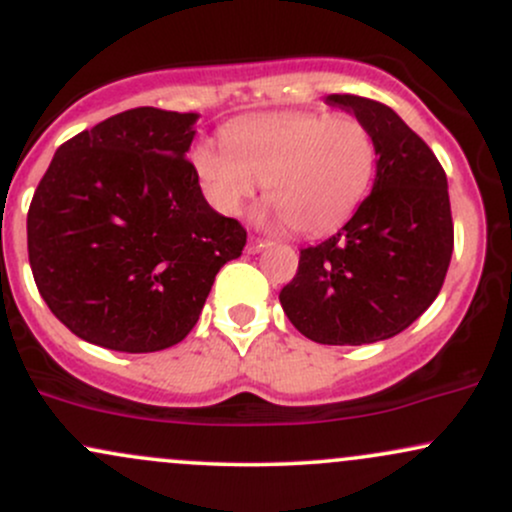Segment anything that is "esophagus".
Instances as JSON below:
<instances>
[{
	"label": "esophagus",
	"instance_id": "obj_1",
	"mask_svg": "<svg viewBox=\"0 0 512 512\" xmlns=\"http://www.w3.org/2000/svg\"><path fill=\"white\" fill-rule=\"evenodd\" d=\"M264 248H267V240H262V238H250L248 240V252H250V255H255V252H260Z\"/></svg>",
	"mask_w": 512,
	"mask_h": 512
}]
</instances>
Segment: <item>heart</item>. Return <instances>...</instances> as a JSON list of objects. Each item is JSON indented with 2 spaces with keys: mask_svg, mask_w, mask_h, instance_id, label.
<instances>
[{
  "mask_svg": "<svg viewBox=\"0 0 512 512\" xmlns=\"http://www.w3.org/2000/svg\"><path fill=\"white\" fill-rule=\"evenodd\" d=\"M223 144H199L192 163L209 202L238 214L264 182L274 216L303 236L339 228L368 195L378 151L354 115L274 113L223 129Z\"/></svg>",
  "mask_w": 512,
  "mask_h": 512,
  "instance_id": "1",
  "label": "heart"
}]
</instances>
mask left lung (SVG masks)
<instances>
[{
  "label": "left lung",
  "instance_id": "left-lung-1",
  "mask_svg": "<svg viewBox=\"0 0 512 512\" xmlns=\"http://www.w3.org/2000/svg\"><path fill=\"white\" fill-rule=\"evenodd\" d=\"M373 134V192L337 236L301 250L279 293L298 332L317 344L361 346L407 330L436 301L452 257L448 178L428 144L395 110L332 93Z\"/></svg>",
  "mask_w": 512,
  "mask_h": 512
}]
</instances>
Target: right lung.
I'll use <instances>...</instances> for the list:
<instances>
[{"label": "right lung", "mask_w": 512, "mask_h": 512, "mask_svg": "<svg viewBox=\"0 0 512 512\" xmlns=\"http://www.w3.org/2000/svg\"><path fill=\"white\" fill-rule=\"evenodd\" d=\"M197 113L134 108L64 142L28 209V260L84 342L149 354L182 342L245 228L209 207L187 161Z\"/></svg>", "instance_id": "add662e5"}]
</instances>
